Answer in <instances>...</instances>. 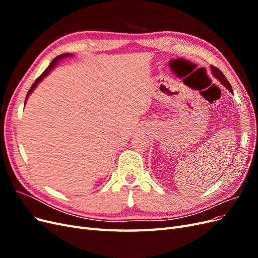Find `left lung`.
Masks as SVG:
<instances>
[{"label": "left lung", "instance_id": "left-lung-1", "mask_svg": "<svg viewBox=\"0 0 258 258\" xmlns=\"http://www.w3.org/2000/svg\"><path fill=\"white\" fill-rule=\"evenodd\" d=\"M211 71H212V74H213V76L215 77V79L220 81L221 84H223V85L225 86V87L227 88V89L232 93L231 86H230L229 82L227 81V79H226L225 75L223 74V72L221 71V70H218L217 68H215V67H213V66H211Z\"/></svg>", "mask_w": 258, "mask_h": 258}]
</instances>
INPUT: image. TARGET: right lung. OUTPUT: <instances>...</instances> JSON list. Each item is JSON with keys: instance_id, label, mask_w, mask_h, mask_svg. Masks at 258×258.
<instances>
[{"instance_id": "obj_1", "label": "right lung", "mask_w": 258, "mask_h": 258, "mask_svg": "<svg viewBox=\"0 0 258 258\" xmlns=\"http://www.w3.org/2000/svg\"><path fill=\"white\" fill-rule=\"evenodd\" d=\"M68 57H72V54L71 53H62V54H60V56H58V57H56L54 58L52 61H51V63L49 64V67L45 70V71L37 77L36 79V81L33 83V85L31 86V88H30V90L28 91V95H27V97H26V100H25V105H26V102H27V100H28V97L31 95V93H32V91L34 90V88L36 87V86L38 85V83H41L46 76H47L48 74H49V72L51 71V70L56 67L57 64H58V62H59V60H62V59H64V58H68Z\"/></svg>"}]
</instances>
